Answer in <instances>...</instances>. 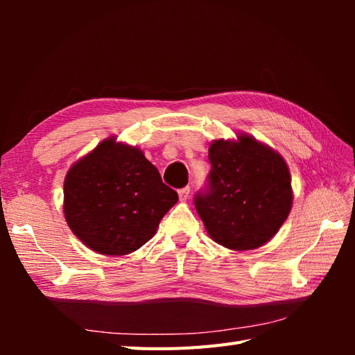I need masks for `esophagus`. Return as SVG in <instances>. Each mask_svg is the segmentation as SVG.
<instances>
[{"label": "esophagus", "mask_w": 355, "mask_h": 355, "mask_svg": "<svg viewBox=\"0 0 355 355\" xmlns=\"http://www.w3.org/2000/svg\"><path fill=\"white\" fill-rule=\"evenodd\" d=\"M189 192H191V187L186 186L183 187V189L178 191V197H180V201H186L187 197H189Z\"/></svg>", "instance_id": "obj_1"}]
</instances>
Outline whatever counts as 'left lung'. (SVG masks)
<instances>
[{
	"mask_svg": "<svg viewBox=\"0 0 355 355\" xmlns=\"http://www.w3.org/2000/svg\"><path fill=\"white\" fill-rule=\"evenodd\" d=\"M207 184L193 205L214 241L232 250L258 248L276 235L293 202L290 171L276 150L250 135L215 140Z\"/></svg>",
	"mask_w": 355,
	"mask_h": 355,
	"instance_id": "1",
	"label": "left lung"
}]
</instances>
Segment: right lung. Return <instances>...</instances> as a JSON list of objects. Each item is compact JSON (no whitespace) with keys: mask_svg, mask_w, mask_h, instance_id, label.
<instances>
[{"mask_svg":"<svg viewBox=\"0 0 355 355\" xmlns=\"http://www.w3.org/2000/svg\"><path fill=\"white\" fill-rule=\"evenodd\" d=\"M178 193L137 148L103 140L71 166L64 183V214L92 250L122 256L155 235Z\"/></svg>","mask_w":355,"mask_h":355,"instance_id":"1","label":"right lung"}]
</instances>
